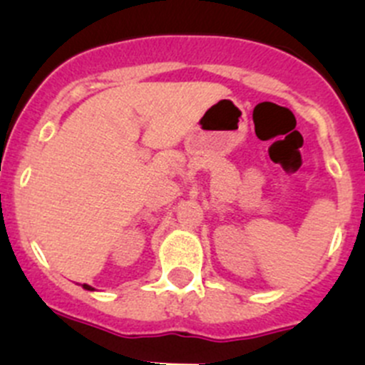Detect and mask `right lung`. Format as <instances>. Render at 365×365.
Instances as JSON below:
<instances>
[{
	"label": "right lung",
	"instance_id": "right-lung-1",
	"mask_svg": "<svg viewBox=\"0 0 365 365\" xmlns=\"http://www.w3.org/2000/svg\"><path fill=\"white\" fill-rule=\"evenodd\" d=\"M83 289H87V291H94V289L91 287V285H87V284H83Z\"/></svg>",
	"mask_w": 365,
	"mask_h": 365
}]
</instances>
